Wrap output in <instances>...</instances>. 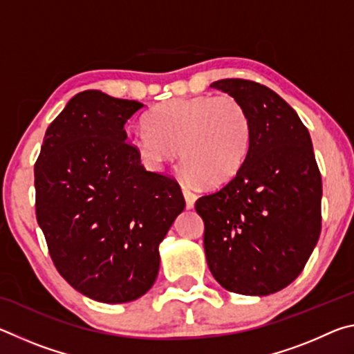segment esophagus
<instances>
[{
  "label": "esophagus",
  "instance_id": "esophagus-1",
  "mask_svg": "<svg viewBox=\"0 0 354 354\" xmlns=\"http://www.w3.org/2000/svg\"><path fill=\"white\" fill-rule=\"evenodd\" d=\"M181 189H183V194H184V198H185V206H187V209H192L195 205V201H196V195L187 187V185L183 184Z\"/></svg>",
  "mask_w": 354,
  "mask_h": 354
}]
</instances>
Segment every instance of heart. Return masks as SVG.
Instances as JSON below:
<instances>
[{"label": "heart", "mask_w": 354, "mask_h": 354, "mask_svg": "<svg viewBox=\"0 0 354 354\" xmlns=\"http://www.w3.org/2000/svg\"><path fill=\"white\" fill-rule=\"evenodd\" d=\"M145 127L131 137L143 162L159 169L176 158L179 148L192 183L230 181L243 165L251 142L250 113L231 95L164 101L148 113Z\"/></svg>", "instance_id": "heart-1"}]
</instances>
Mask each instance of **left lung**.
<instances>
[{"label":"left lung","instance_id":"8db88e82","mask_svg":"<svg viewBox=\"0 0 354 354\" xmlns=\"http://www.w3.org/2000/svg\"><path fill=\"white\" fill-rule=\"evenodd\" d=\"M212 88L241 100L251 142L241 170L196 200L209 270L226 290L263 297L289 286L322 230V176L298 113L272 88L220 80Z\"/></svg>","mask_w":354,"mask_h":354}]
</instances>
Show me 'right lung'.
Wrapping results in <instances>:
<instances>
[{
  "label": "right lung",
  "mask_w": 354,
  "mask_h": 354,
  "mask_svg": "<svg viewBox=\"0 0 354 354\" xmlns=\"http://www.w3.org/2000/svg\"><path fill=\"white\" fill-rule=\"evenodd\" d=\"M143 109L100 91L75 95L48 127L34 167L35 214L64 279L101 303L151 289L159 245L184 211L173 178L147 171L124 123Z\"/></svg>",
  "instance_id": "obj_1"
}]
</instances>
